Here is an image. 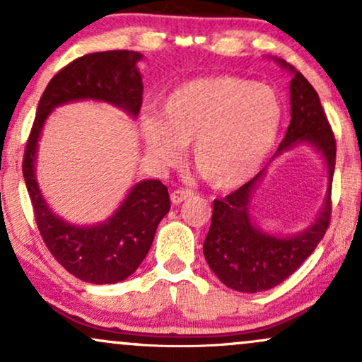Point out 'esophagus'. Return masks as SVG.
<instances>
[{"label": "esophagus", "instance_id": "obj_1", "mask_svg": "<svg viewBox=\"0 0 362 362\" xmlns=\"http://www.w3.org/2000/svg\"><path fill=\"white\" fill-rule=\"evenodd\" d=\"M192 195H194V192H190V190L178 189V190H173V192L170 194V199H172L173 206H178V204H182L184 201H189Z\"/></svg>", "mask_w": 362, "mask_h": 362}]
</instances>
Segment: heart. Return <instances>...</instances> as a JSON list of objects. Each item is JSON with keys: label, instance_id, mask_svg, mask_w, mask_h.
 Here are the masks:
<instances>
[{"label": "heart", "instance_id": "1", "mask_svg": "<svg viewBox=\"0 0 362 362\" xmlns=\"http://www.w3.org/2000/svg\"><path fill=\"white\" fill-rule=\"evenodd\" d=\"M284 122L279 93L231 74L197 78L168 91L160 119L143 117L148 155L163 167L182 160L192 144L194 167L216 190H235L252 180L274 146Z\"/></svg>", "mask_w": 362, "mask_h": 362}]
</instances>
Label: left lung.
Wrapping results in <instances>:
<instances>
[{
    "label": "left lung",
    "instance_id": "left-lung-1",
    "mask_svg": "<svg viewBox=\"0 0 362 362\" xmlns=\"http://www.w3.org/2000/svg\"><path fill=\"white\" fill-rule=\"evenodd\" d=\"M291 74V122L276 155L248 184L213 204L204 257L218 279L240 293H260L276 288L313 253L330 223V190L335 170V139L318 93L294 66L272 57ZM308 146L318 152L327 170L324 206L308 227L293 235L262 230L252 216V197L272 163L294 147Z\"/></svg>",
    "mask_w": 362,
    "mask_h": 362
}]
</instances>
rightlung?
Returning a JSON list of instances; mask_svg holds the SVG:
<instances>
[{"mask_svg":"<svg viewBox=\"0 0 362 362\" xmlns=\"http://www.w3.org/2000/svg\"><path fill=\"white\" fill-rule=\"evenodd\" d=\"M141 59L143 54L136 51H107L69 62L44 90L25 149L23 178L40 235L66 271L91 284H115L134 274L148 255L158 224L170 211L168 189L160 180H141L105 221L69 223L54 213L39 187V141L49 115L71 102L109 103L138 119L143 103Z\"/></svg>","mask_w":362,"mask_h":362,"instance_id":"obj_1","label":"right lung"}]
</instances>
